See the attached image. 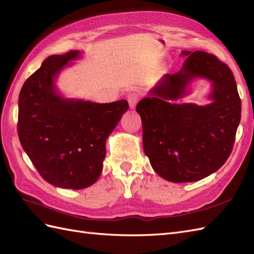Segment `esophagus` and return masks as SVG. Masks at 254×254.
Returning <instances> with one entry per match:
<instances>
[{"mask_svg": "<svg viewBox=\"0 0 254 254\" xmlns=\"http://www.w3.org/2000/svg\"><path fill=\"white\" fill-rule=\"evenodd\" d=\"M127 101H128L130 109H134L136 104H137V101H139V97H137L136 93H130L127 96Z\"/></svg>", "mask_w": 254, "mask_h": 254, "instance_id": "34e87169", "label": "esophagus"}]
</instances>
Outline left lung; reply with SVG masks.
<instances>
[{"label": "left lung", "mask_w": 254, "mask_h": 254, "mask_svg": "<svg viewBox=\"0 0 254 254\" xmlns=\"http://www.w3.org/2000/svg\"><path fill=\"white\" fill-rule=\"evenodd\" d=\"M179 72L165 74L136 105L143 125V148L161 178L194 182L218 171L231 155L241 122L242 103L230 67L212 54L182 51ZM211 82L199 106L179 103L194 80Z\"/></svg>", "instance_id": "1"}]
</instances>
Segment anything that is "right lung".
Segmentation results:
<instances>
[{
  "label": "right lung",
  "mask_w": 254,
  "mask_h": 254,
  "mask_svg": "<svg viewBox=\"0 0 254 254\" xmlns=\"http://www.w3.org/2000/svg\"><path fill=\"white\" fill-rule=\"evenodd\" d=\"M82 54L71 51L48 57L19 95L22 147L42 178L60 189L82 190L97 181L107 137L128 110L126 99L98 104L61 93L58 76Z\"/></svg>",
  "instance_id": "obj_1"
}]
</instances>
